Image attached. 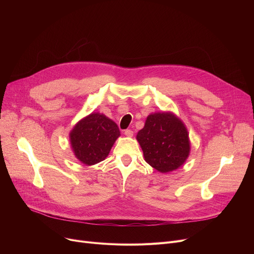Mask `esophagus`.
Listing matches in <instances>:
<instances>
[{"instance_id": "1", "label": "esophagus", "mask_w": 254, "mask_h": 254, "mask_svg": "<svg viewBox=\"0 0 254 254\" xmlns=\"http://www.w3.org/2000/svg\"><path fill=\"white\" fill-rule=\"evenodd\" d=\"M125 135L127 136V137H132V135H134V132H132V130L131 129H126L125 130Z\"/></svg>"}]
</instances>
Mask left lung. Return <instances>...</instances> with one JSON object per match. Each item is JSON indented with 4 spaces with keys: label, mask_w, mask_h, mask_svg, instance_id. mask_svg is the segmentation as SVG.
Returning a JSON list of instances; mask_svg holds the SVG:
<instances>
[{
    "label": "left lung",
    "mask_w": 254,
    "mask_h": 254,
    "mask_svg": "<svg viewBox=\"0 0 254 254\" xmlns=\"http://www.w3.org/2000/svg\"><path fill=\"white\" fill-rule=\"evenodd\" d=\"M145 162L161 173L180 168L190 153L189 131L173 112H154L146 118L136 137Z\"/></svg>",
    "instance_id": "obj_1"
}]
</instances>
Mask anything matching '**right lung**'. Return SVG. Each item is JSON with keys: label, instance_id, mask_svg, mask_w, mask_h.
Wrapping results in <instances>:
<instances>
[{"label": "right lung", "instance_id": "right-lung-1", "mask_svg": "<svg viewBox=\"0 0 254 254\" xmlns=\"http://www.w3.org/2000/svg\"><path fill=\"white\" fill-rule=\"evenodd\" d=\"M119 136L117 125L99 112H92L80 119L69 134L75 157L85 166L104 161Z\"/></svg>", "mask_w": 254, "mask_h": 254}]
</instances>
